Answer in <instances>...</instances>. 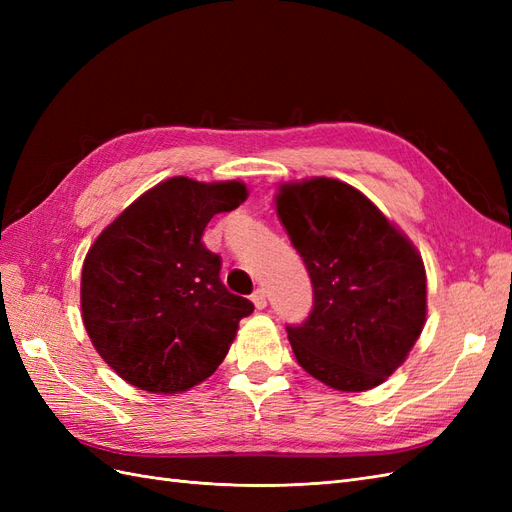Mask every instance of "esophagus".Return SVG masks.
I'll return each mask as SVG.
<instances>
[{"label":"esophagus","mask_w":512,"mask_h":512,"mask_svg":"<svg viewBox=\"0 0 512 512\" xmlns=\"http://www.w3.org/2000/svg\"><path fill=\"white\" fill-rule=\"evenodd\" d=\"M252 301H254L256 309H265V307H267V292L262 290V288L254 290V294H252Z\"/></svg>","instance_id":"1"}]
</instances>
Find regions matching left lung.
<instances>
[{"label": "left lung", "mask_w": 512, "mask_h": 512, "mask_svg": "<svg viewBox=\"0 0 512 512\" xmlns=\"http://www.w3.org/2000/svg\"><path fill=\"white\" fill-rule=\"evenodd\" d=\"M275 209L314 286L312 314L288 327L294 356L335 391L374 389L408 359L425 327L421 252L339 179L282 183Z\"/></svg>", "instance_id": "1"}]
</instances>
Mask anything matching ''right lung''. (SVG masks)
I'll return each mask as SVG.
<instances>
[{
  "label": "right lung",
  "mask_w": 512,
  "mask_h": 512,
  "mask_svg": "<svg viewBox=\"0 0 512 512\" xmlns=\"http://www.w3.org/2000/svg\"><path fill=\"white\" fill-rule=\"evenodd\" d=\"M247 198L243 181L170 177L108 224L83 262L81 312L104 363L141 391L173 395L207 380L254 305L220 280L203 245L215 213Z\"/></svg>",
  "instance_id": "obj_1"
}]
</instances>
